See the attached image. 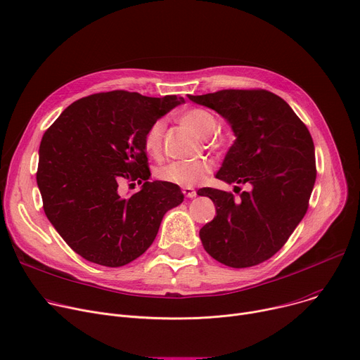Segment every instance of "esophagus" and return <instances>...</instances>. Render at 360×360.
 I'll return each mask as SVG.
<instances>
[{"label":"esophagus","mask_w":360,"mask_h":360,"mask_svg":"<svg viewBox=\"0 0 360 360\" xmlns=\"http://www.w3.org/2000/svg\"><path fill=\"white\" fill-rule=\"evenodd\" d=\"M182 194L186 197V198H194L197 195L194 188H190V186H184L182 188Z\"/></svg>","instance_id":"1"}]
</instances>
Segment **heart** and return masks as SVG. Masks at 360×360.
<instances>
[{
	"label": "heart",
	"mask_w": 360,
	"mask_h": 360,
	"mask_svg": "<svg viewBox=\"0 0 360 360\" xmlns=\"http://www.w3.org/2000/svg\"><path fill=\"white\" fill-rule=\"evenodd\" d=\"M179 121L201 139H209L216 134L219 120L213 112L204 108H188L179 113ZM165 134V121L156 120L144 134V148L148 155L158 156L162 151ZM213 172L210 160H181L172 162L158 170V178L179 186H195L202 184Z\"/></svg>",
	"instance_id": "b5f03b06"
}]
</instances>
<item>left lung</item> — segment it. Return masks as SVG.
I'll list each match as a JSON object with an SVG mask.
<instances>
[{
    "label": "left lung",
    "instance_id": "left-lung-1",
    "mask_svg": "<svg viewBox=\"0 0 360 360\" xmlns=\"http://www.w3.org/2000/svg\"><path fill=\"white\" fill-rule=\"evenodd\" d=\"M188 98L220 113L236 136L216 178L252 186L239 201L214 188L198 193L216 205V217L200 229L202 247L228 267L257 266L281 250L308 210L316 178L312 137L269 90L228 89Z\"/></svg>",
    "mask_w": 360,
    "mask_h": 360
}]
</instances>
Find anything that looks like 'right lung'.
<instances>
[{
	"instance_id": "add662e5",
	"label": "right lung",
	"mask_w": 360,
	"mask_h": 360,
	"mask_svg": "<svg viewBox=\"0 0 360 360\" xmlns=\"http://www.w3.org/2000/svg\"><path fill=\"white\" fill-rule=\"evenodd\" d=\"M184 99L136 91L94 93L71 103L45 131L36 181L44 210L68 247L105 267H122L153 243L181 188L150 182L147 128ZM122 183L142 184L129 198Z\"/></svg>"
}]
</instances>
